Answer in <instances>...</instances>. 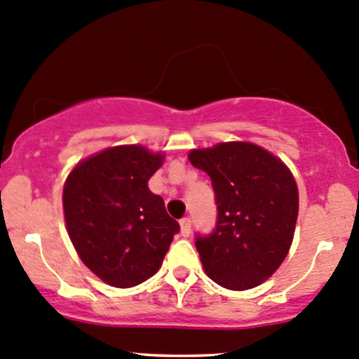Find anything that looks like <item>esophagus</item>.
<instances>
[{
    "label": "esophagus",
    "instance_id": "esophagus-1",
    "mask_svg": "<svg viewBox=\"0 0 359 359\" xmlns=\"http://www.w3.org/2000/svg\"><path fill=\"white\" fill-rule=\"evenodd\" d=\"M180 235L182 236L191 235V219L189 217L180 219Z\"/></svg>",
    "mask_w": 359,
    "mask_h": 359
}]
</instances>
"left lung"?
Segmentation results:
<instances>
[{
  "mask_svg": "<svg viewBox=\"0 0 359 359\" xmlns=\"http://www.w3.org/2000/svg\"><path fill=\"white\" fill-rule=\"evenodd\" d=\"M189 161L210 177L215 228L196 233L205 272L226 290H250L276 272L290 250L298 187L280 159L245 142L193 151Z\"/></svg>",
  "mask_w": 359,
  "mask_h": 359,
  "instance_id": "obj_1",
  "label": "left lung"
}]
</instances>
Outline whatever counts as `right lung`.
<instances>
[{"mask_svg":"<svg viewBox=\"0 0 359 359\" xmlns=\"http://www.w3.org/2000/svg\"><path fill=\"white\" fill-rule=\"evenodd\" d=\"M163 156L140 145L112 147L79 163L68 175L62 207L80 259L107 284L131 287L154 276L180 231L149 179Z\"/></svg>","mask_w":359,"mask_h":359,"instance_id":"right-lung-1","label":"right lung"}]
</instances>
